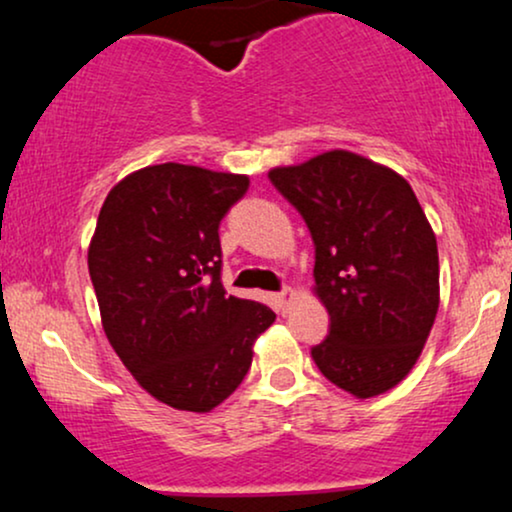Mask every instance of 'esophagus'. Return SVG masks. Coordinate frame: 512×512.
Here are the masks:
<instances>
[{"instance_id":"obj_1","label":"esophagus","mask_w":512,"mask_h":512,"mask_svg":"<svg viewBox=\"0 0 512 512\" xmlns=\"http://www.w3.org/2000/svg\"><path fill=\"white\" fill-rule=\"evenodd\" d=\"M291 301H293V289H289V286H286V289H281L279 293H274V303L279 310H286V305H289Z\"/></svg>"}]
</instances>
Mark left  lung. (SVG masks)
<instances>
[{"label":"left lung","mask_w":512,"mask_h":512,"mask_svg":"<svg viewBox=\"0 0 512 512\" xmlns=\"http://www.w3.org/2000/svg\"><path fill=\"white\" fill-rule=\"evenodd\" d=\"M269 180L315 243V293L330 334L313 361L330 383L368 399L407 378L440 303L438 245L414 190L395 170L334 149Z\"/></svg>","instance_id":"8db88e82"}]
</instances>
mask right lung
Returning <instances> with one entry per match:
<instances>
[{
  "label": "right lung",
  "instance_id": "right-lung-1",
  "mask_svg": "<svg viewBox=\"0 0 512 512\" xmlns=\"http://www.w3.org/2000/svg\"><path fill=\"white\" fill-rule=\"evenodd\" d=\"M248 185V175L161 163L117 182L98 214L88 274L105 337L173 409L204 414L233 395L276 320L221 284L219 226Z\"/></svg>",
  "mask_w": 512,
  "mask_h": 512
}]
</instances>
